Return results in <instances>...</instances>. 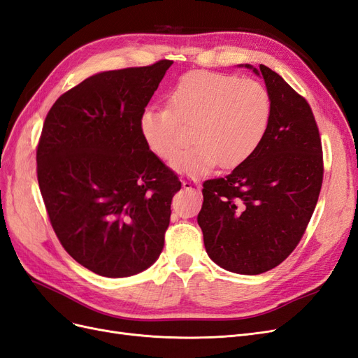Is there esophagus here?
<instances>
[{
	"mask_svg": "<svg viewBox=\"0 0 358 358\" xmlns=\"http://www.w3.org/2000/svg\"><path fill=\"white\" fill-rule=\"evenodd\" d=\"M182 187L185 188V189H194V191H197V192H200V189H201L200 183L196 182V180H191V179H183L182 180Z\"/></svg>",
	"mask_w": 358,
	"mask_h": 358,
	"instance_id": "obj_1",
	"label": "esophagus"
}]
</instances>
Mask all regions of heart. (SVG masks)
Instances as JSON below:
<instances>
[{"label": "heart", "mask_w": 358, "mask_h": 358, "mask_svg": "<svg viewBox=\"0 0 358 358\" xmlns=\"http://www.w3.org/2000/svg\"><path fill=\"white\" fill-rule=\"evenodd\" d=\"M272 100L263 83L231 74L191 71L178 80L167 107H148L140 133L148 148L164 161L175 159L193 125L194 145L173 162L176 171L204 176L218 164L231 169L251 157L266 137Z\"/></svg>", "instance_id": "heart-1"}]
</instances>
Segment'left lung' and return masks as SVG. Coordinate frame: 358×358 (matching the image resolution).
Segmentation results:
<instances>
[{
  "instance_id": "obj_1",
  "label": "left lung",
  "mask_w": 358,
  "mask_h": 358,
  "mask_svg": "<svg viewBox=\"0 0 358 358\" xmlns=\"http://www.w3.org/2000/svg\"><path fill=\"white\" fill-rule=\"evenodd\" d=\"M241 67L264 79L272 117L251 157L225 178L203 183L197 222L213 263L259 275L282 263L305 234L322 185V148L301 95L263 64Z\"/></svg>"
}]
</instances>
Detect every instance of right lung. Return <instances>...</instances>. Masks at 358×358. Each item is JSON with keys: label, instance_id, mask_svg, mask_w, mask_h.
Instances as JSON below:
<instances>
[{"label": "right lung", "instance_id": "right-lung-1", "mask_svg": "<svg viewBox=\"0 0 358 358\" xmlns=\"http://www.w3.org/2000/svg\"><path fill=\"white\" fill-rule=\"evenodd\" d=\"M173 61L96 73L52 106L37 148L43 201L64 249L106 278L152 266L180 182L150 150L140 115Z\"/></svg>", "mask_w": 358, "mask_h": 358}]
</instances>
